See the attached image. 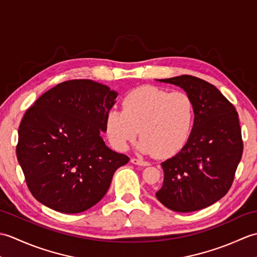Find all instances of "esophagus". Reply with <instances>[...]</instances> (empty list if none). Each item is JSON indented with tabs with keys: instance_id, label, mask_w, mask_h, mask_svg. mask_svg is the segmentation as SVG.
I'll return each mask as SVG.
<instances>
[{
	"instance_id": "1",
	"label": "esophagus",
	"mask_w": 257,
	"mask_h": 257,
	"mask_svg": "<svg viewBox=\"0 0 257 257\" xmlns=\"http://www.w3.org/2000/svg\"><path fill=\"white\" fill-rule=\"evenodd\" d=\"M132 162L135 163V165H138V166H144V167L149 166V162L148 161H144V160H141V159H137V158H133Z\"/></svg>"
}]
</instances>
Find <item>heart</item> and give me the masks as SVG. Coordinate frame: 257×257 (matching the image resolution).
I'll use <instances>...</instances> for the list:
<instances>
[{
  "label": "heart",
  "mask_w": 257,
  "mask_h": 257,
  "mask_svg": "<svg viewBox=\"0 0 257 257\" xmlns=\"http://www.w3.org/2000/svg\"><path fill=\"white\" fill-rule=\"evenodd\" d=\"M121 107L111 109L105 121L107 137L117 150L127 149L139 129L141 152L168 157L187 144L192 132L194 103L184 91L139 87L124 96Z\"/></svg>",
  "instance_id": "heart-1"
}]
</instances>
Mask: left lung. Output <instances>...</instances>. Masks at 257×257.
Returning <instances> with one entry per match:
<instances>
[{"mask_svg": "<svg viewBox=\"0 0 257 257\" xmlns=\"http://www.w3.org/2000/svg\"><path fill=\"white\" fill-rule=\"evenodd\" d=\"M159 81L187 91L195 117L188 143L161 163L165 178L157 199L176 212L204 209L232 187L243 154L238 113L215 86L203 79L182 75Z\"/></svg>", "mask_w": 257, "mask_h": 257, "instance_id": "1", "label": "left lung"}]
</instances>
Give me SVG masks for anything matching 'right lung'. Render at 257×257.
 Listing matches in <instances>:
<instances>
[{
    "mask_svg": "<svg viewBox=\"0 0 257 257\" xmlns=\"http://www.w3.org/2000/svg\"><path fill=\"white\" fill-rule=\"evenodd\" d=\"M116 97L105 85L73 79L47 90L27 109L16 156L38 202L73 214L90 209L107 193L114 171L129 162L100 136Z\"/></svg>",
    "mask_w": 257,
    "mask_h": 257,
    "instance_id": "1",
    "label": "right lung"
}]
</instances>
